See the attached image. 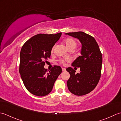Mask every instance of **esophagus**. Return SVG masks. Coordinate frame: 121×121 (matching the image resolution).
I'll return each instance as SVG.
<instances>
[{
    "instance_id": "esophagus-1",
    "label": "esophagus",
    "mask_w": 121,
    "mask_h": 121,
    "mask_svg": "<svg viewBox=\"0 0 121 121\" xmlns=\"http://www.w3.org/2000/svg\"><path fill=\"white\" fill-rule=\"evenodd\" d=\"M62 71H66V69L64 68H62Z\"/></svg>"
}]
</instances>
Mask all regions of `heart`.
Returning <instances> with one entry per match:
<instances>
[{
	"label": "heart",
	"mask_w": 121,
	"mask_h": 121,
	"mask_svg": "<svg viewBox=\"0 0 121 121\" xmlns=\"http://www.w3.org/2000/svg\"><path fill=\"white\" fill-rule=\"evenodd\" d=\"M64 42L65 43V45L66 46V48L68 49H70V48H73V49H75V48L77 46V42L76 41L73 39L72 38H67L65 39V40L64 41ZM53 51V48L52 49V51ZM67 61L68 60L67 59H65V60H61L60 61V62L61 63H64V61Z\"/></svg>",
	"instance_id": "1"
}]
</instances>
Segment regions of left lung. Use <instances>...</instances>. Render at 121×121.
Wrapping results in <instances>:
<instances>
[{"mask_svg":"<svg viewBox=\"0 0 121 121\" xmlns=\"http://www.w3.org/2000/svg\"><path fill=\"white\" fill-rule=\"evenodd\" d=\"M65 34L78 39L82 45L81 56L71 64L73 67H80V73H75L76 71L71 67L66 69L70 74L67 82L68 90L76 95H85L94 89L100 80L102 54L97 42L92 36L81 31Z\"/></svg>","mask_w":121,"mask_h":121,"instance_id":"1","label":"left lung"}]
</instances>
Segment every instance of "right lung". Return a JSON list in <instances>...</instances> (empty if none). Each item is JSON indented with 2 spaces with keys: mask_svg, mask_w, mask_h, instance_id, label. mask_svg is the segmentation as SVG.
Returning a JSON list of instances; mask_svg holds the SVG:
<instances>
[{
  "mask_svg": "<svg viewBox=\"0 0 121 121\" xmlns=\"http://www.w3.org/2000/svg\"><path fill=\"white\" fill-rule=\"evenodd\" d=\"M61 35V32L38 34L22 47L19 73L26 89L32 94L40 97L49 94L62 71L59 66H54L48 73L44 67L46 60L50 57L52 49Z\"/></svg>",
  "mask_w": 121,
  "mask_h": 121,
  "instance_id": "add662e5",
  "label": "right lung"
}]
</instances>
